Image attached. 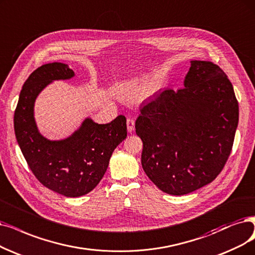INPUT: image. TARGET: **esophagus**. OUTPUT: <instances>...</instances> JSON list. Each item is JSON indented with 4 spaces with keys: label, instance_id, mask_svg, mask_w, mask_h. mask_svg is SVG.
Here are the masks:
<instances>
[{
    "label": "esophagus",
    "instance_id": "esophagus-1",
    "mask_svg": "<svg viewBox=\"0 0 255 255\" xmlns=\"http://www.w3.org/2000/svg\"><path fill=\"white\" fill-rule=\"evenodd\" d=\"M127 126H128V130L131 131L134 130L135 128V120L133 118H128L127 120Z\"/></svg>",
    "mask_w": 255,
    "mask_h": 255
}]
</instances>
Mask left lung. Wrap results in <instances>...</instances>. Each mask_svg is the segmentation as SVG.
Wrapping results in <instances>:
<instances>
[{
  "mask_svg": "<svg viewBox=\"0 0 255 255\" xmlns=\"http://www.w3.org/2000/svg\"><path fill=\"white\" fill-rule=\"evenodd\" d=\"M178 91L166 89L140 108L141 164L154 184L182 196L209 184L225 166L239 124V103L226 73L191 60Z\"/></svg>",
  "mask_w": 255,
  "mask_h": 255,
  "instance_id": "1",
  "label": "left lung"
}]
</instances>
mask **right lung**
I'll return each mask as SVG.
<instances>
[{
  "instance_id": "right-lung-1",
  "label": "right lung",
  "mask_w": 255,
  "mask_h": 255,
  "mask_svg": "<svg viewBox=\"0 0 255 255\" xmlns=\"http://www.w3.org/2000/svg\"><path fill=\"white\" fill-rule=\"evenodd\" d=\"M74 72L62 63L38 67L25 81L14 111L17 143L35 178L65 197L75 198L93 190L107 171L110 158L127 138V119L119 115L108 125L86 119L66 140L50 141L40 135L33 118L38 93L50 81L68 79Z\"/></svg>"
}]
</instances>
